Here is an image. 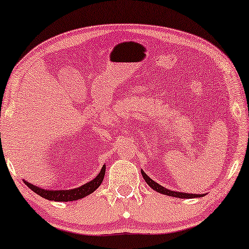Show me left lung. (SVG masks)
<instances>
[{
    "label": "left lung",
    "instance_id": "8db88e82",
    "mask_svg": "<svg viewBox=\"0 0 249 249\" xmlns=\"http://www.w3.org/2000/svg\"><path fill=\"white\" fill-rule=\"evenodd\" d=\"M141 175H142V177L146 182L148 183L149 186L151 187L152 189L156 190L157 193H160V194H163V195H167V196H171V197H176V198H199V197H204L205 194H201V195H196V194H186V193H179V191H173V190H169L167 188H164V187L160 186L159 183H157L156 181L152 180V179L147 176V174L144 173L143 170H141Z\"/></svg>",
    "mask_w": 249,
    "mask_h": 249
}]
</instances>
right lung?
<instances>
[{"mask_svg":"<svg viewBox=\"0 0 249 249\" xmlns=\"http://www.w3.org/2000/svg\"><path fill=\"white\" fill-rule=\"evenodd\" d=\"M106 173V164H103L102 169L99 175L95 177L93 180L85 183L81 187L74 189H69V190H48V189H42L40 187H36L30 183L28 181L23 180L26 186L30 189L33 190L34 193L39 195V196L45 198L48 200L53 201H72V200H78L81 198L88 196V195L92 194L95 189H98V187L101 185V182L105 178Z\"/></svg>","mask_w":249,"mask_h":249,"instance_id":"add662e5","label":"right lung"}]
</instances>
